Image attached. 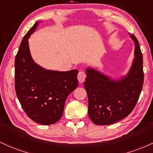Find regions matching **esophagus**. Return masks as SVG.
<instances>
[{
    "label": "esophagus",
    "mask_w": 153,
    "mask_h": 153,
    "mask_svg": "<svg viewBox=\"0 0 153 153\" xmlns=\"http://www.w3.org/2000/svg\"><path fill=\"white\" fill-rule=\"evenodd\" d=\"M85 77H86V75H85V73L84 71H80L78 73V81L79 82H83L85 81Z\"/></svg>",
    "instance_id": "34e87169"
}]
</instances>
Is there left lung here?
<instances>
[{
	"label": "left lung",
	"mask_w": 153,
	"mask_h": 153,
	"mask_svg": "<svg viewBox=\"0 0 153 153\" xmlns=\"http://www.w3.org/2000/svg\"><path fill=\"white\" fill-rule=\"evenodd\" d=\"M134 59L127 75L113 80L93 68L86 69L84 87L88 98V116L97 125H108L127 117L136 106L144 82L143 54L134 34Z\"/></svg>",
	"instance_id": "8db88e82"
}]
</instances>
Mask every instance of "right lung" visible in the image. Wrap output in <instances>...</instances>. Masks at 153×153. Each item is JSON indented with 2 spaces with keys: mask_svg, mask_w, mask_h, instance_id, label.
Instances as JSON below:
<instances>
[{
  "mask_svg": "<svg viewBox=\"0 0 153 153\" xmlns=\"http://www.w3.org/2000/svg\"><path fill=\"white\" fill-rule=\"evenodd\" d=\"M38 24L24 36L16 56L15 90L28 117L38 124L50 125L60 119L67 97L78 87V71H49L34 62L28 39Z\"/></svg>",
  "mask_w": 153,
  "mask_h": 153,
  "instance_id": "1",
  "label": "right lung"
}]
</instances>
